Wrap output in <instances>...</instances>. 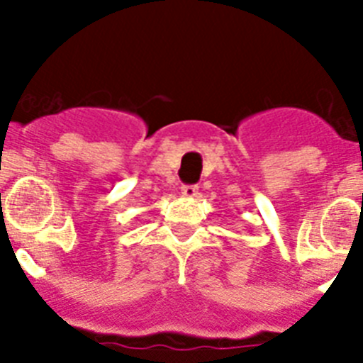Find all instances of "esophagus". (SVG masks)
Returning a JSON list of instances; mask_svg holds the SVG:
<instances>
[{
  "instance_id": "1",
  "label": "esophagus",
  "mask_w": 363,
  "mask_h": 363,
  "mask_svg": "<svg viewBox=\"0 0 363 363\" xmlns=\"http://www.w3.org/2000/svg\"><path fill=\"white\" fill-rule=\"evenodd\" d=\"M198 191H200V189H198L196 185H184V187H182V194H184L185 198H196Z\"/></svg>"
}]
</instances>
